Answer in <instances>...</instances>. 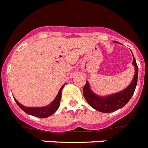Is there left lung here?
I'll use <instances>...</instances> for the list:
<instances>
[{"mask_svg": "<svg viewBox=\"0 0 148 148\" xmlns=\"http://www.w3.org/2000/svg\"><path fill=\"white\" fill-rule=\"evenodd\" d=\"M133 64L134 65L135 69H136L135 75L130 84L123 91H120L117 94L111 95V96L102 97V96H99L94 94L90 89L88 82H86V84L84 85L83 88V94L86 101L92 108L103 113H111L123 107L129 101L130 98L134 94L137 82H138V67L133 54Z\"/></svg>", "mask_w": 148, "mask_h": 148, "instance_id": "1", "label": "left lung"}]
</instances>
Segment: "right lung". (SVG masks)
<instances>
[{
  "mask_svg": "<svg viewBox=\"0 0 148 148\" xmlns=\"http://www.w3.org/2000/svg\"><path fill=\"white\" fill-rule=\"evenodd\" d=\"M64 84L60 88V91H59L58 94L56 96V98L54 99V100L49 105L45 107H41V108H33V107H25L23 106V105H21L16 99H15V102L18 104V106L23 110V111L25 112L27 114L31 115V116H35V117L38 118H47L50 116L51 115H52L54 112H56L58 108L60 107V100H61L62 97V91L63 89Z\"/></svg>",
  "mask_w": 148,
  "mask_h": 148,
  "instance_id": "1",
  "label": "right lung"
}]
</instances>
